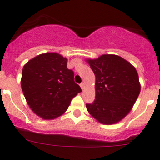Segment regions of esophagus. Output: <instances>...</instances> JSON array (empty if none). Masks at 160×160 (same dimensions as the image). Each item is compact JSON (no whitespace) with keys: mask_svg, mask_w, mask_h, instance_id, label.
Masks as SVG:
<instances>
[{"mask_svg":"<svg viewBox=\"0 0 160 160\" xmlns=\"http://www.w3.org/2000/svg\"><path fill=\"white\" fill-rule=\"evenodd\" d=\"M80 86H81V88H82V89L83 90L84 88H85V84H84L83 82H82V83L80 84Z\"/></svg>","mask_w":160,"mask_h":160,"instance_id":"esophagus-1","label":"esophagus"}]
</instances>
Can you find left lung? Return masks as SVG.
Returning a JSON list of instances; mask_svg holds the SVG:
<instances>
[{
	"label": "left lung",
	"instance_id": "left-lung-1",
	"mask_svg": "<svg viewBox=\"0 0 160 160\" xmlns=\"http://www.w3.org/2000/svg\"><path fill=\"white\" fill-rule=\"evenodd\" d=\"M86 61L96 76V99L86 104L87 110L101 124L119 122L131 111L140 93L135 68L114 54Z\"/></svg>",
	"mask_w": 160,
	"mask_h": 160
}]
</instances>
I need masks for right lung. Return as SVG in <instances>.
<instances>
[{
    "label": "right lung",
    "instance_id": "1",
    "mask_svg": "<svg viewBox=\"0 0 160 160\" xmlns=\"http://www.w3.org/2000/svg\"><path fill=\"white\" fill-rule=\"evenodd\" d=\"M67 58L58 53L39 54L24 65L21 86L26 102L37 116L52 120L62 115L82 92L67 68Z\"/></svg>",
    "mask_w": 160,
    "mask_h": 160
}]
</instances>
